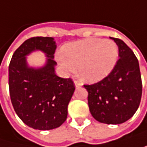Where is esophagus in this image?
<instances>
[{"label":"esophagus","instance_id":"34e87169","mask_svg":"<svg viewBox=\"0 0 147 147\" xmlns=\"http://www.w3.org/2000/svg\"><path fill=\"white\" fill-rule=\"evenodd\" d=\"M74 84H75V87L76 88H78V87H81L83 84L80 83V82H78V81H74Z\"/></svg>","mask_w":147,"mask_h":147}]
</instances>
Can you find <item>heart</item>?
<instances>
[{"mask_svg": "<svg viewBox=\"0 0 147 147\" xmlns=\"http://www.w3.org/2000/svg\"><path fill=\"white\" fill-rule=\"evenodd\" d=\"M119 57L116 42L110 39L89 38L65 44L58 63L68 71L78 72L88 83H96L106 78L115 67Z\"/></svg>", "mask_w": 147, "mask_h": 147, "instance_id": "b5f03b06", "label": "heart"}]
</instances>
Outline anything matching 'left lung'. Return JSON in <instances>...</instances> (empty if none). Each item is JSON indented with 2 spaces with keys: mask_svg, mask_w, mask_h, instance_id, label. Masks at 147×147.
I'll return each mask as SVG.
<instances>
[{
  "mask_svg": "<svg viewBox=\"0 0 147 147\" xmlns=\"http://www.w3.org/2000/svg\"><path fill=\"white\" fill-rule=\"evenodd\" d=\"M119 47V59L102 81L84 85L92 117L100 123L119 125L138 110L142 95L140 64L132 50L120 39L111 37Z\"/></svg>",
  "mask_w": 147,
  "mask_h": 147,
  "instance_id": "8db88e82",
  "label": "left lung"
}]
</instances>
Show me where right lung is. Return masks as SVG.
Returning a JSON list of instances; mask_svg holds the SVG:
<instances>
[{"mask_svg":"<svg viewBox=\"0 0 147 147\" xmlns=\"http://www.w3.org/2000/svg\"><path fill=\"white\" fill-rule=\"evenodd\" d=\"M53 37L26 40L16 51L8 67V85L13 107L22 121L36 130L59 127L67 119L68 105L75 91L71 79L56 75ZM35 51L45 55V64L30 66L26 57Z\"/></svg>","mask_w":147,"mask_h":147,"instance_id":"1","label":"right lung"}]
</instances>
